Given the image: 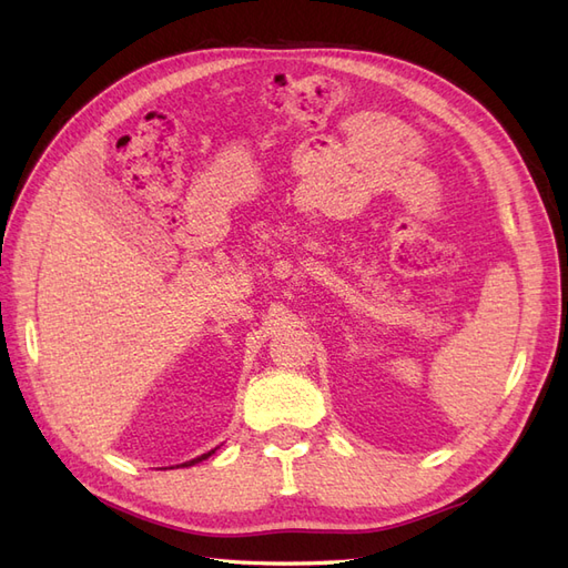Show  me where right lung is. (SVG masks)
<instances>
[{"instance_id":"obj_1","label":"right lung","mask_w":568,"mask_h":568,"mask_svg":"<svg viewBox=\"0 0 568 568\" xmlns=\"http://www.w3.org/2000/svg\"><path fill=\"white\" fill-rule=\"evenodd\" d=\"M211 455H213V450H211V453H205V455H201V457H196V459H192V462L182 464V467H192V464H196V462H201V459H205V457H211Z\"/></svg>"}]
</instances>
